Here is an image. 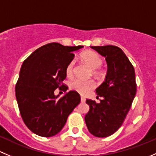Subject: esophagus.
<instances>
[{
    "mask_svg": "<svg viewBox=\"0 0 156 156\" xmlns=\"http://www.w3.org/2000/svg\"><path fill=\"white\" fill-rule=\"evenodd\" d=\"M81 102L82 103H84L85 101H86V98H85V97L84 96H83V95H81Z\"/></svg>",
    "mask_w": 156,
    "mask_h": 156,
    "instance_id": "esophagus-1",
    "label": "esophagus"
}]
</instances>
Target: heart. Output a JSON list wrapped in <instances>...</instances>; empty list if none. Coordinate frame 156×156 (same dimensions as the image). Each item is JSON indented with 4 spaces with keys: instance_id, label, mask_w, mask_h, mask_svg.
<instances>
[{
    "instance_id": "b5f03b06",
    "label": "heart",
    "mask_w": 156,
    "mask_h": 156,
    "mask_svg": "<svg viewBox=\"0 0 156 156\" xmlns=\"http://www.w3.org/2000/svg\"><path fill=\"white\" fill-rule=\"evenodd\" d=\"M82 61L92 69V74L98 79L105 77L106 71L101 66L103 65V58L97 52L93 51H86L80 55ZM74 61H71L65 68V73L67 77H72L74 72ZM94 83L91 80H83L76 79L70 83V88L80 94H85L90 89L94 88Z\"/></svg>"
}]
</instances>
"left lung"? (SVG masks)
I'll use <instances>...</instances> for the list:
<instances>
[{
  "label": "left lung",
  "mask_w": 156,
  "mask_h": 156,
  "mask_svg": "<svg viewBox=\"0 0 156 156\" xmlns=\"http://www.w3.org/2000/svg\"><path fill=\"white\" fill-rule=\"evenodd\" d=\"M105 57L107 73L104 83L96 89L99 104L86 100L89 111L85 116L86 126L91 134L106 137L121 127L135 97L137 84L134 68L129 59L118 46H91Z\"/></svg>",
  "instance_id": "8db88e82"
}]
</instances>
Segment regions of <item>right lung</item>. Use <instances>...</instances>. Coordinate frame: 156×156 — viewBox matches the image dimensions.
I'll return each mask as SVG.
<instances>
[{
	"label": "right lung",
	"instance_id": "1",
	"mask_svg": "<svg viewBox=\"0 0 156 156\" xmlns=\"http://www.w3.org/2000/svg\"><path fill=\"white\" fill-rule=\"evenodd\" d=\"M83 46H65L51 43L38 48L22 64L16 85L19 112L26 126L37 135L49 137L65 126L68 115L80 103V95L70 91L61 98L55 90L66 91L62 82L65 68Z\"/></svg>",
	"mask_w": 156,
	"mask_h": 156
}]
</instances>
